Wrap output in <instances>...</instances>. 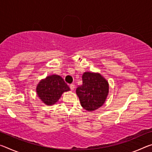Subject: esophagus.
I'll list each match as a JSON object with an SVG mask.
<instances>
[{
    "mask_svg": "<svg viewBox=\"0 0 152 152\" xmlns=\"http://www.w3.org/2000/svg\"><path fill=\"white\" fill-rule=\"evenodd\" d=\"M70 88L71 89V91H73V90L74 89V88H75V85H74V84H71L70 85Z\"/></svg>",
    "mask_w": 152,
    "mask_h": 152,
    "instance_id": "esophagus-1",
    "label": "esophagus"
}]
</instances>
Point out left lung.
<instances>
[{"label": "left lung", "instance_id": "left-lung-1", "mask_svg": "<svg viewBox=\"0 0 152 152\" xmlns=\"http://www.w3.org/2000/svg\"><path fill=\"white\" fill-rule=\"evenodd\" d=\"M109 93V83L99 73L84 72L82 84L76 88L82 107L88 111L101 107Z\"/></svg>", "mask_w": 152, "mask_h": 152}]
</instances>
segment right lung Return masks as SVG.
<instances>
[{"mask_svg":"<svg viewBox=\"0 0 152 152\" xmlns=\"http://www.w3.org/2000/svg\"><path fill=\"white\" fill-rule=\"evenodd\" d=\"M70 90L63 78L58 75L48 76L40 81L36 88L38 96L47 105L55 104L64 92Z\"/></svg>","mask_w":152,"mask_h":152,"instance_id":"obj_1","label":"right lung"}]
</instances>
